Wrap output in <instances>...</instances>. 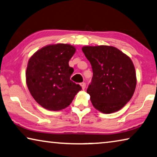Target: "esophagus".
<instances>
[{
  "mask_svg": "<svg viewBox=\"0 0 157 157\" xmlns=\"http://www.w3.org/2000/svg\"><path fill=\"white\" fill-rule=\"evenodd\" d=\"M80 86H81V87H82V90H85V89L86 88V84L85 82L80 83Z\"/></svg>",
  "mask_w": 157,
  "mask_h": 157,
  "instance_id": "1",
  "label": "esophagus"
}]
</instances>
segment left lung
Wrapping results in <instances>:
<instances>
[{
	"mask_svg": "<svg viewBox=\"0 0 157 157\" xmlns=\"http://www.w3.org/2000/svg\"><path fill=\"white\" fill-rule=\"evenodd\" d=\"M82 50L92 67V82L86 92L93 106L106 114L121 110L131 99L136 88L132 60L111 46H85Z\"/></svg>",
	"mask_w": 157,
	"mask_h": 157,
	"instance_id": "obj_1",
	"label": "left lung"
}]
</instances>
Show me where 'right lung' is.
<instances>
[{
  "label": "right lung",
  "mask_w": 157,
  "mask_h": 157,
  "mask_svg": "<svg viewBox=\"0 0 157 157\" xmlns=\"http://www.w3.org/2000/svg\"><path fill=\"white\" fill-rule=\"evenodd\" d=\"M75 51L71 44H49L39 49L28 60V90L45 109L57 111L67 108L81 90L80 86L71 80L74 71L68 62Z\"/></svg>",
  "instance_id": "1"
}]
</instances>
